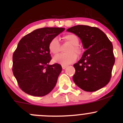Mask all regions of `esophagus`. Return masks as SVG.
<instances>
[{
  "instance_id": "obj_1",
  "label": "esophagus",
  "mask_w": 123,
  "mask_h": 123,
  "mask_svg": "<svg viewBox=\"0 0 123 123\" xmlns=\"http://www.w3.org/2000/svg\"><path fill=\"white\" fill-rule=\"evenodd\" d=\"M67 67V65H62V69H65Z\"/></svg>"
}]
</instances>
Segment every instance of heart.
I'll use <instances>...</instances> for the list:
<instances>
[{
    "instance_id": "1",
    "label": "heart",
    "mask_w": 123,
    "mask_h": 123,
    "mask_svg": "<svg viewBox=\"0 0 123 123\" xmlns=\"http://www.w3.org/2000/svg\"><path fill=\"white\" fill-rule=\"evenodd\" d=\"M62 38L65 42L71 44L67 50V54H59L54 58V61L56 63L68 65L74 62L77 58V55L81 54V49L78 46L79 40L78 37L74 34L69 33L63 36ZM61 44L58 38L54 37L50 40L49 44V49L54 55H56L60 51Z\"/></svg>"
}]
</instances>
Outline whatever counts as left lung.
Returning <instances> with one entry per match:
<instances>
[{"mask_svg":"<svg viewBox=\"0 0 123 123\" xmlns=\"http://www.w3.org/2000/svg\"><path fill=\"white\" fill-rule=\"evenodd\" d=\"M67 31L80 37L86 49L80 61L74 65V82L86 92H95L104 87L111 80L115 63L111 42L97 27L79 25Z\"/></svg>","mask_w":123,"mask_h":123,"instance_id":"8db88e82","label":"left lung"}]
</instances>
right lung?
Masks as SVG:
<instances>
[{
  "mask_svg": "<svg viewBox=\"0 0 123 123\" xmlns=\"http://www.w3.org/2000/svg\"><path fill=\"white\" fill-rule=\"evenodd\" d=\"M64 28L44 27L24 36L13 52L12 71L23 92L34 96H44L56 84L62 67L49 65L52 59L49 44Z\"/></svg>",
  "mask_w": 123,
  "mask_h": 123,
  "instance_id": "right-lung-1",
  "label": "right lung"
}]
</instances>
